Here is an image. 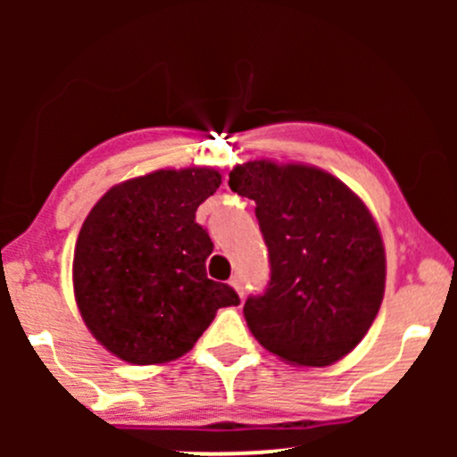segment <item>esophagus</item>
Here are the masks:
<instances>
[{
    "instance_id": "34e87169",
    "label": "esophagus",
    "mask_w": 457,
    "mask_h": 457,
    "mask_svg": "<svg viewBox=\"0 0 457 457\" xmlns=\"http://www.w3.org/2000/svg\"><path fill=\"white\" fill-rule=\"evenodd\" d=\"M229 286H232V287H234V290H236V292H238V296H240V298H243V296H245V287H243V279H240V277H238V275H234V277H232V279H229Z\"/></svg>"
}]
</instances>
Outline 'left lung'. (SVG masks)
I'll return each instance as SVG.
<instances>
[{
  "label": "left lung",
  "mask_w": 457,
  "mask_h": 457,
  "mask_svg": "<svg viewBox=\"0 0 457 457\" xmlns=\"http://www.w3.org/2000/svg\"><path fill=\"white\" fill-rule=\"evenodd\" d=\"M229 188L255 202L270 281L249 296L253 337L292 365L324 367L354 348L385 295V246L371 212L327 171L251 161Z\"/></svg>",
  "instance_id": "1"
}]
</instances>
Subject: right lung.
Returning <instances> with one entry per match:
<instances>
[{"mask_svg": "<svg viewBox=\"0 0 457 457\" xmlns=\"http://www.w3.org/2000/svg\"><path fill=\"white\" fill-rule=\"evenodd\" d=\"M221 185L211 167L159 170L109 188L83 221L72 281L83 322L109 353L133 365L178 359L238 305L208 279L212 240L195 211Z\"/></svg>", "mask_w": 457, "mask_h": 457, "instance_id": "1", "label": "right lung"}]
</instances>
